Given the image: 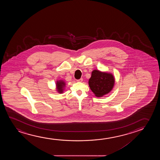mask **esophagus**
<instances>
[{
	"label": "esophagus",
	"mask_w": 160,
	"mask_h": 160,
	"mask_svg": "<svg viewBox=\"0 0 160 160\" xmlns=\"http://www.w3.org/2000/svg\"><path fill=\"white\" fill-rule=\"evenodd\" d=\"M77 81L78 82H82V81H83V79L81 78V79H79V80H77Z\"/></svg>",
	"instance_id": "obj_1"
}]
</instances>
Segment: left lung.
<instances>
[{"instance_id":"left-lung-1","label":"left lung","mask_w":160,"mask_h":160,"mask_svg":"<svg viewBox=\"0 0 160 160\" xmlns=\"http://www.w3.org/2000/svg\"><path fill=\"white\" fill-rule=\"evenodd\" d=\"M115 78L110 72L93 70L88 80L90 89L97 97H102L109 93L114 88Z\"/></svg>"}]
</instances>
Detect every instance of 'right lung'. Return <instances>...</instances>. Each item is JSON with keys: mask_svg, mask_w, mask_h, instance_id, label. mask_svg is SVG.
<instances>
[{"mask_svg": "<svg viewBox=\"0 0 160 160\" xmlns=\"http://www.w3.org/2000/svg\"><path fill=\"white\" fill-rule=\"evenodd\" d=\"M56 91L57 92L61 94L63 93L64 90L66 87V82L62 80H58L56 81Z\"/></svg>", "mask_w": 160, "mask_h": 160, "instance_id": "1", "label": "right lung"}]
</instances>
